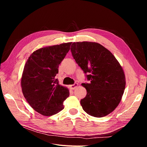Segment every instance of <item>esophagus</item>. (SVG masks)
<instances>
[{"mask_svg":"<svg viewBox=\"0 0 147 147\" xmlns=\"http://www.w3.org/2000/svg\"><path fill=\"white\" fill-rule=\"evenodd\" d=\"M78 86V84L77 83H75V84L70 85V88L72 89V90H75V89L77 88Z\"/></svg>","mask_w":147,"mask_h":147,"instance_id":"34e87169","label":"esophagus"}]
</instances>
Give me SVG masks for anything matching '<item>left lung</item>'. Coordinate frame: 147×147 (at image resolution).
Masks as SVG:
<instances>
[{
	"mask_svg": "<svg viewBox=\"0 0 147 147\" xmlns=\"http://www.w3.org/2000/svg\"><path fill=\"white\" fill-rule=\"evenodd\" d=\"M71 52L76 63L88 75L89 83H82L86 97L82 108L92 117H103L117 107L126 86L123 67L109 50L96 42H74Z\"/></svg>",
	"mask_w": 147,
	"mask_h": 147,
	"instance_id": "8db88e82",
	"label": "left lung"
}]
</instances>
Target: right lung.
Returning <instances> with one entry per match:
<instances>
[{"instance_id": "right-lung-1", "label": "right lung", "mask_w": 147, "mask_h": 147, "mask_svg": "<svg viewBox=\"0 0 147 147\" xmlns=\"http://www.w3.org/2000/svg\"><path fill=\"white\" fill-rule=\"evenodd\" d=\"M71 44L40 48L30 55L25 64L21 79L22 92L31 107L43 116L59 112L69 96V89L59 84L55 77Z\"/></svg>"}]
</instances>
